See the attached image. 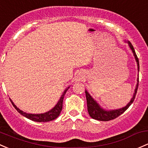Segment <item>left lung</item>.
I'll return each mask as SVG.
<instances>
[{
    "mask_svg": "<svg viewBox=\"0 0 148 148\" xmlns=\"http://www.w3.org/2000/svg\"><path fill=\"white\" fill-rule=\"evenodd\" d=\"M128 43V45L130 47V49L133 52V55H134L135 58L137 62V64H138V70L139 71L140 69V66H139V60H138V57H137L136 52H135V49L133 48V46L132 45L131 43L129 41L127 42ZM138 81V84L136 85V88L135 89V93L133 94V98L131 99V100L130 101V102L125 106L123 108H119V109H116V110H110V111H106V110L103 109L100 106L99 103L93 99L91 96V95L88 94V91H85L86 93V102H87V109H88V112L89 116H91L92 119L95 120H98V121H111V120L116 119L117 117H119V116H121L122 113H123L127 108H129L130 105L133 103V102L134 101V99L136 98L137 91H138V82H139V78L137 79Z\"/></svg>",
    "mask_w": 148,
    "mask_h": 148,
    "instance_id": "8db88e82",
    "label": "left lung"
}]
</instances>
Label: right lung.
I'll return each mask as SVG.
<instances>
[{"label":"right lung","mask_w":148,"mask_h":148,"mask_svg":"<svg viewBox=\"0 0 148 148\" xmlns=\"http://www.w3.org/2000/svg\"><path fill=\"white\" fill-rule=\"evenodd\" d=\"M69 87H68L67 88L64 90L63 94L62 95L61 98L59 100L58 103L55 105V106L52 109H51L50 111L46 112L45 113H40V114H32V113H27L25 112H23L21 111V109L18 108L15 104L13 103V102L12 101L11 99H10V101H11L12 106H14V108L18 111V113H21V115H23V116L26 117L27 119L29 120H32L33 121H36V122H48V121H53V120L56 119L59 116H60V113H61L62 110V105H63V99L64 96L65 94H66V91L68 90Z\"/></svg>","instance_id":"right-lung-1"}]
</instances>
